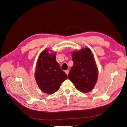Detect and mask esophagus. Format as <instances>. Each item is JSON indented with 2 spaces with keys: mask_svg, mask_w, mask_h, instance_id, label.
<instances>
[{
  "mask_svg": "<svg viewBox=\"0 0 127 127\" xmlns=\"http://www.w3.org/2000/svg\"><path fill=\"white\" fill-rule=\"evenodd\" d=\"M65 73L66 74H67V75H68V73H69V71L68 70H66L65 71Z\"/></svg>",
  "mask_w": 127,
  "mask_h": 127,
  "instance_id": "1",
  "label": "esophagus"
}]
</instances>
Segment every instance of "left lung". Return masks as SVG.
I'll return each mask as SVG.
<instances>
[{
	"mask_svg": "<svg viewBox=\"0 0 127 127\" xmlns=\"http://www.w3.org/2000/svg\"><path fill=\"white\" fill-rule=\"evenodd\" d=\"M74 65L68 77L75 87L83 93L92 91L98 78V69L92 51L88 48L72 52Z\"/></svg>",
	"mask_w": 127,
	"mask_h": 127,
	"instance_id": "obj_1",
	"label": "left lung"
}]
</instances>
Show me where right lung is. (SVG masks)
Here are the masks:
<instances>
[{
	"label": "right lung",
	"instance_id": "right-lung-1",
	"mask_svg": "<svg viewBox=\"0 0 127 127\" xmlns=\"http://www.w3.org/2000/svg\"><path fill=\"white\" fill-rule=\"evenodd\" d=\"M56 57V52L50 55L47 49L44 50L38 58L35 72L38 87L49 94L56 92L61 83L67 79V75L61 69Z\"/></svg>",
	"mask_w": 127,
	"mask_h": 127
}]
</instances>
